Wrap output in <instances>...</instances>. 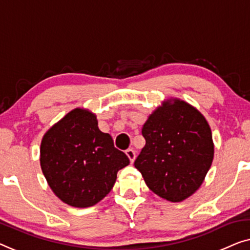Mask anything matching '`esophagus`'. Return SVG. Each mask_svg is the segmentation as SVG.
<instances>
[{"label":"esophagus","mask_w":250,"mask_h":250,"mask_svg":"<svg viewBox=\"0 0 250 250\" xmlns=\"http://www.w3.org/2000/svg\"><path fill=\"white\" fill-rule=\"evenodd\" d=\"M126 155H127V157H128L129 161H131V164H133L134 160H135V157H136L135 151H134L133 149H128V150H126Z\"/></svg>","instance_id":"34e87169"}]
</instances>
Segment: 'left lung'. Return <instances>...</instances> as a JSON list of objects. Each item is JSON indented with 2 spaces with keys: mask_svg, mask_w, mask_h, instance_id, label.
<instances>
[{
  "mask_svg": "<svg viewBox=\"0 0 250 250\" xmlns=\"http://www.w3.org/2000/svg\"><path fill=\"white\" fill-rule=\"evenodd\" d=\"M146 146L134 166L150 189L165 200L182 202L202 185L213 161L211 128L185 101L166 103L143 125Z\"/></svg>",
  "mask_w": 250,
  "mask_h": 250,
  "instance_id": "left-lung-1",
  "label": "left lung"
}]
</instances>
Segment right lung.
Returning <instances> with one entry per match:
<instances>
[{"label":"right lung","instance_id":"obj_1","mask_svg":"<svg viewBox=\"0 0 250 250\" xmlns=\"http://www.w3.org/2000/svg\"><path fill=\"white\" fill-rule=\"evenodd\" d=\"M129 164L98 127L96 115L72 110L42 137L41 166L49 187L64 203L89 208L114 187L117 172Z\"/></svg>","mask_w":250,"mask_h":250}]
</instances>
